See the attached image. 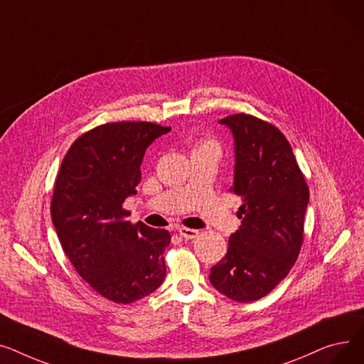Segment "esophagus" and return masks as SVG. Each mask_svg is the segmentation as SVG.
Wrapping results in <instances>:
<instances>
[{
  "instance_id": "esophagus-1",
  "label": "esophagus",
  "mask_w": 364,
  "mask_h": 364,
  "mask_svg": "<svg viewBox=\"0 0 364 364\" xmlns=\"http://www.w3.org/2000/svg\"><path fill=\"white\" fill-rule=\"evenodd\" d=\"M198 233L200 232L197 229H191V228H185V226L179 228V235L185 240H194L198 237Z\"/></svg>"
}]
</instances>
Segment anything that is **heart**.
I'll return each instance as SVG.
<instances>
[{
    "label": "heart",
    "instance_id": "1",
    "mask_svg": "<svg viewBox=\"0 0 364 364\" xmlns=\"http://www.w3.org/2000/svg\"><path fill=\"white\" fill-rule=\"evenodd\" d=\"M197 149H216V151H219V142L215 141V139H203L198 142L197 148L194 149V151H197Z\"/></svg>",
    "mask_w": 364,
    "mask_h": 364
}]
</instances>
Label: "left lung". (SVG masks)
Returning <instances> with one entry per match:
<instances>
[{"label":"left lung","mask_w":364,"mask_h":364,"mask_svg":"<svg viewBox=\"0 0 364 364\" xmlns=\"http://www.w3.org/2000/svg\"><path fill=\"white\" fill-rule=\"evenodd\" d=\"M235 138V181L241 197L240 229L225 257L210 270V282L238 303L260 300L285 279L304 241L309 186L292 146L277 127L252 114L220 120Z\"/></svg>","instance_id":"left-lung-1"}]
</instances>
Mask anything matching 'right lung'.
Wrapping results in <instances>:
<instances>
[{
    "label": "right lung",
    "mask_w": 364,
    "mask_h": 364,
    "mask_svg": "<svg viewBox=\"0 0 364 364\" xmlns=\"http://www.w3.org/2000/svg\"><path fill=\"white\" fill-rule=\"evenodd\" d=\"M170 127L110 122L80 135L55 178L51 219L63 251L95 292L131 304L154 292L166 276V229L127 220L124 200L136 194L146 146Z\"/></svg>",
    "instance_id": "right-lung-1"
}]
</instances>
